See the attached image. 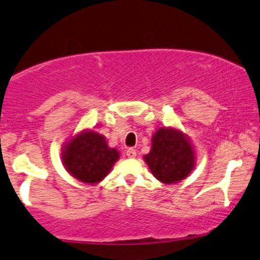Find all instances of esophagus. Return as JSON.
Masks as SVG:
<instances>
[{"label": "esophagus", "instance_id": "1", "mask_svg": "<svg viewBox=\"0 0 260 260\" xmlns=\"http://www.w3.org/2000/svg\"><path fill=\"white\" fill-rule=\"evenodd\" d=\"M126 155L129 158H135L136 157V151L134 148H129L126 151Z\"/></svg>", "mask_w": 260, "mask_h": 260}]
</instances>
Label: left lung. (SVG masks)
I'll return each mask as SVG.
<instances>
[{"instance_id": "8db88e82", "label": "left lung", "mask_w": 260, "mask_h": 260, "mask_svg": "<svg viewBox=\"0 0 260 260\" xmlns=\"http://www.w3.org/2000/svg\"><path fill=\"white\" fill-rule=\"evenodd\" d=\"M151 142V151L143 155V160L154 178L163 184L180 182L196 167L197 155L193 145L179 127H158Z\"/></svg>"}]
</instances>
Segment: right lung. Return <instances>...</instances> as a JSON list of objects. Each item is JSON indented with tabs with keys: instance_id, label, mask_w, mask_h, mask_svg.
<instances>
[{
	"instance_id": "1",
	"label": "right lung",
	"mask_w": 260,
	"mask_h": 260,
	"mask_svg": "<svg viewBox=\"0 0 260 260\" xmlns=\"http://www.w3.org/2000/svg\"><path fill=\"white\" fill-rule=\"evenodd\" d=\"M60 152L64 169L74 179L88 185L102 181L120 157L117 148L109 147L106 136L93 129L73 133Z\"/></svg>"
}]
</instances>
